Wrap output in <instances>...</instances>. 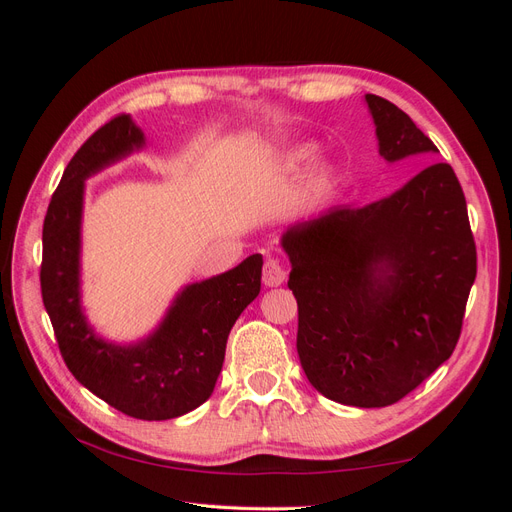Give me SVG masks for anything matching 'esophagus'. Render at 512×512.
<instances>
[{
	"label": "esophagus",
	"instance_id": "1",
	"mask_svg": "<svg viewBox=\"0 0 512 512\" xmlns=\"http://www.w3.org/2000/svg\"><path fill=\"white\" fill-rule=\"evenodd\" d=\"M286 280V269L282 265L280 258H269L265 262V269H262V284L275 288V286H282Z\"/></svg>",
	"mask_w": 512,
	"mask_h": 512
}]
</instances>
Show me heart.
Returning a JSON list of instances; mask_svg holds the SVG:
<instances>
[{
  "instance_id": "1",
  "label": "heart",
  "mask_w": 512,
  "mask_h": 512,
  "mask_svg": "<svg viewBox=\"0 0 512 512\" xmlns=\"http://www.w3.org/2000/svg\"><path fill=\"white\" fill-rule=\"evenodd\" d=\"M303 158H305V151H292L290 156H288V164H290V166H297ZM322 175H324V168H322V166H316V168L312 170V177H314V179H320Z\"/></svg>"
}]
</instances>
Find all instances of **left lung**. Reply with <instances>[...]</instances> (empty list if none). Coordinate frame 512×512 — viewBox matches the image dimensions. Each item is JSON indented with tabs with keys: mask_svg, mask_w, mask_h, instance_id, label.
Masks as SVG:
<instances>
[{
	"mask_svg": "<svg viewBox=\"0 0 512 512\" xmlns=\"http://www.w3.org/2000/svg\"><path fill=\"white\" fill-rule=\"evenodd\" d=\"M386 162L438 153L393 102L365 94ZM288 288L297 352L337 404L384 408L453 354L476 277L466 196L451 164H431L365 207H333L290 226Z\"/></svg>",
	"mask_w": 512,
	"mask_h": 512,
	"instance_id": "1",
	"label": "left lung"
}]
</instances>
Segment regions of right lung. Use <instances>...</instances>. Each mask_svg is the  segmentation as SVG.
<instances>
[{"label":"right lung","mask_w":512,"mask_h":512,"mask_svg":"<svg viewBox=\"0 0 512 512\" xmlns=\"http://www.w3.org/2000/svg\"><path fill=\"white\" fill-rule=\"evenodd\" d=\"M143 147V130L130 115H117L74 153L44 218L40 288L72 376L123 414L168 421L211 397L232 324L260 292L262 256L185 286L160 327L141 342L119 346L98 337L81 307L85 179Z\"/></svg>","instance_id":"right-lung-1"}]
</instances>
